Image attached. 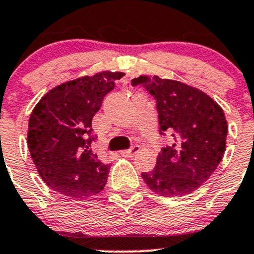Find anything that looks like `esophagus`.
I'll return each instance as SVG.
<instances>
[{
	"label": "esophagus",
	"mask_w": 254,
	"mask_h": 254,
	"mask_svg": "<svg viewBox=\"0 0 254 254\" xmlns=\"http://www.w3.org/2000/svg\"><path fill=\"white\" fill-rule=\"evenodd\" d=\"M139 150H140V146L134 145V146H131V148H130V149H127V150H123L122 151V155L127 156V158H131V156H134L135 154L139 153Z\"/></svg>",
	"instance_id": "1"
}]
</instances>
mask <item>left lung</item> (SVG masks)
<instances>
[{
	"mask_svg": "<svg viewBox=\"0 0 254 254\" xmlns=\"http://www.w3.org/2000/svg\"><path fill=\"white\" fill-rule=\"evenodd\" d=\"M132 86L143 85L155 99L159 132L173 136L162 149L151 172L143 173L146 186L156 194L181 196L208 181L226 151L224 111L205 92L181 81L140 75Z\"/></svg>",
	"mask_w": 254,
	"mask_h": 254,
	"instance_id": "1",
	"label": "left lung"
}]
</instances>
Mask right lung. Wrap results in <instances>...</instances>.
Returning <instances> with one entry per match:
<instances>
[{"instance_id":"obj_1","label":"right lung","mask_w":254,"mask_h":254,"mask_svg":"<svg viewBox=\"0 0 254 254\" xmlns=\"http://www.w3.org/2000/svg\"><path fill=\"white\" fill-rule=\"evenodd\" d=\"M124 72L103 71L64 82L46 92L28 120L27 145L42 181L70 199L100 193L110 164L92 153L91 122L104 96Z\"/></svg>"}]
</instances>
